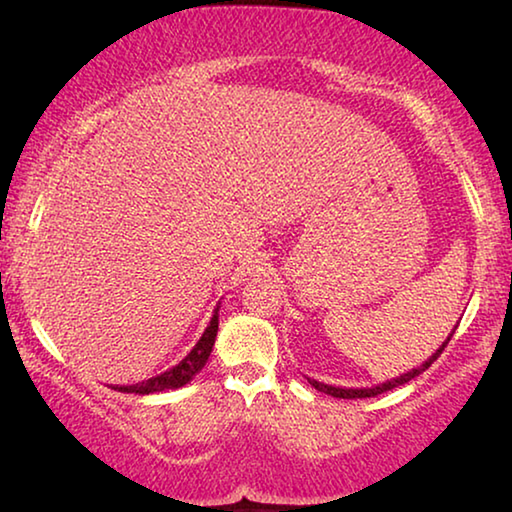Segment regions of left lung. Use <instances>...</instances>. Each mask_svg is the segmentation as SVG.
Instances as JSON below:
<instances>
[{
	"label": "left lung",
	"instance_id": "1",
	"mask_svg": "<svg viewBox=\"0 0 512 512\" xmlns=\"http://www.w3.org/2000/svg\"><path fill=\"white\" fill-rule=\"evenodd\" d=\"M453 332H455V330H453ZM453 332H450L446 342H443L439 348H436V353L429 355V358H427L425 362H422L420 367L411 369V372H406V374H399L397 379H390V381H385V383L372 385V388H337V385H328V383H321V381H316V379H307V381H309L311 385H314V388H316L318 392H325V395H332V397H339V399H365V397H376V395H381V392H385V390L399 388V385L409 383L411 379H416V376H420L422 372H425V369L432 367V362H434L436 358H439V355L443 353V348L448 346L450 337H453Z\"/></svg>",
	"mask_w": 512,
	"mask_h": 512
}]
</instances>
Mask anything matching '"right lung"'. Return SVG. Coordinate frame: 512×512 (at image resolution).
Returning <instances> with one entry per match:
<instances>
[{
    "mask_svg": "<svg viewBox=\"0 0 512 512\" xmlns=\"http://www.w3.org/2000/svg\"><path fill=\"white\" fill-rule=\"evenodd\" d=\"M217 330H219V307L214 309V314L210 318V325H207L203 337L198 339L196 346L191 348V351L184 355V360L177 362L175 367L166 369L164 374H157L152 376V379H147L143 383H136V385H115L113 390H120V392H136V395H150V392H161V390H175V388H182V385H187L194 376L201 372L205 367L207 358H210L212 353V346H214V339H217Z\"/></svg>",
    "mask_w": 512,
    "mask_h": 512,
    "instance_id": "right-lung-1",
    "label": "right lung"
}]
</instances>
